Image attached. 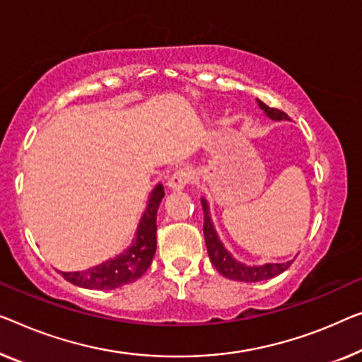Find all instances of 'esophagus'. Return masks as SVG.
<instances>
[{
	"label": "esophagus",
	"instance_id": "obj_1",
	"mask_svg": "<svg viewBox=\"0 0 362 362\" xmlns=\"http://www.w3.org/2000/svg\"><path fill=\"white\" fill-rule=\"evenodd\" d=\"M192 180H193V172H192L190 169H188V167H185V169L175 170L174 174H172V177L169 179V183H167V185H169L170 190L180 192V190H183V188H185Z\"/></svg>",
	"mask_w": 362,
	"mask_h": 362
}]
</instances>
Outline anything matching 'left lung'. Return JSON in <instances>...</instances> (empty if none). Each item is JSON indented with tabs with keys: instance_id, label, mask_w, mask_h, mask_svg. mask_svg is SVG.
<instances>
[{
	"instance_id": "obj_1",
	"label": "left lung",
	"mask_w": 362,
	"mask_h": 362,
	"mask_svg": "<svg viewBox=\"0 0 362 362\" xmlns=\"http://www.w3.org/2000/svg\"><path fill=\"white\" fill-rule=\"evenodd\" d=\"M258 107L265 112L268 118H272L274 122L289 120V117L284 112L278 109H272L267 104H263L262 100H258ZM202 206L204 214V224H203V233H204V242H206V249L209 260H211L213 267L223 274V276L234 279V281H244V283H257V281H265V279L274 278L278 274H281L291 267V263L294 260L284 262V263H265V265H245L230 255L226 250L223 242H221L218 233H216L211 214H209L208 202L202 198Z\"/></svg>"
}]
</instances>
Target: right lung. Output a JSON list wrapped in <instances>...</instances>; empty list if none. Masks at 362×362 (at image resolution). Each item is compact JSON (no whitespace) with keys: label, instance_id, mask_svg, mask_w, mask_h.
<instances>
[{"label":"right lung","instance_id":"right-lung-1","mask_svg":"<svg viewBox=\"0 0 362 362\" xmlns=\"http://www.w3.org/2000/svg\"><path fill=\"white\" fill-rule=\"evenodd\" d=\"M164 198L163 183H158L148 198L146 211L139 221L136 237L128 249L115 258L84 272H60L66 281L84 289H115L141 278L149 268L156 253V216Z\"/></svg>","mask_w":362,"mask_h":362}]
</instances>
